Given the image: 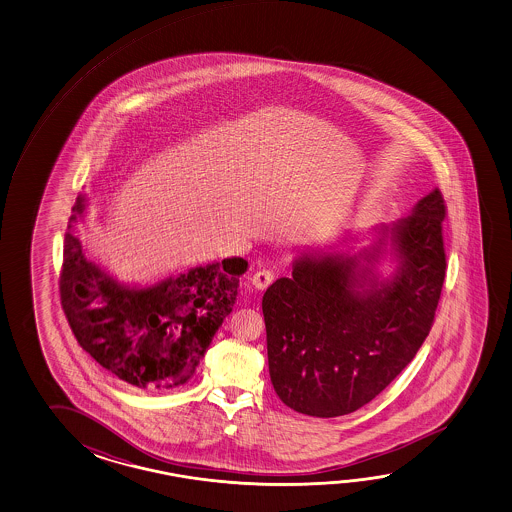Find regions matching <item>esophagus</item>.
<instances>
[{
  "instance_id": "obj_1",
  "label": "esophagus",
  "mask_w": 512,
  "mask_h": 512,
  "mask_svg": "<svg viewBox=\"0 0 512 512\" xmlns=\"http://www.w3.org/2000/svg\"><path fill=\"white\" fill-rule=\"evenodd\" d=\"M254 289L265 290L274 281V274L270 270H258L251 278Z\"/></svg>"
}]
</instances>
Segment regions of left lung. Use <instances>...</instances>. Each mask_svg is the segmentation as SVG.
Segmentation results:
<instances>
[{
	"mask_svg": "<svg viewBox=\"0 0 512 512\" xmlns=\"http://www.w3.org/2000/svg\"><path fill=\"white\" fill-rule=\"evenodd\" d=\"M437 187L408 216L296 252L292 276L263 294L270 382L289 408L319 419L375 399L419 352L446 278ZM368 239L355 252L351 243ZM395 262L386 275L381 267Z\"/></svg>",
	"mask_w": 512,
	"mask_h": 512,
	"instance_id": "obj_1",
	"label": "left lung"
}]
</instances>
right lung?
<instances>
[{
  "label": "right lung",
  "mask_w": 512,
  "mask_h": 512,
  "mask_svg": "<svg viewBox=\"0 0 512 512\" xmlns=\"http://www.w3.org/2000/svg\"><path fill=\"white\" fill-rule=\"evenodd\" d=\"M86 213L88 195L83 193L72 207L61 272V303L77 343L139 390L186 384L233 312L249 263L223 258L155 283H122L90 258L75 234Z\"/></svg>",
  "instance_id": "1"
}]
</instances>
